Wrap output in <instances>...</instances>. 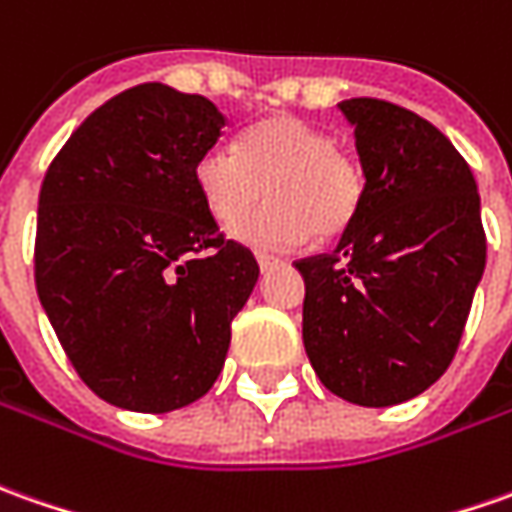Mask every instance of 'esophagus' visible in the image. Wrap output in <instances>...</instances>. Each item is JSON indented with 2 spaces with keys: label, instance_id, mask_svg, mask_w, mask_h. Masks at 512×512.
I'll return each mask as SVG.
<instances>
[{
  "label": "esophagus",
  "instance_id": "34e87169",
  "mask_svg": "<svg viewBox=\"0 0 512 512\" xmlns=\"http://www.w3.org/2000/svg\"><path fill=\"white\" fill-rule=\"evenodd\" d=\"M277 263H280L277 257H271V255H263V252H257V266H260V271L274 269Z\"/></svg>",
  "mask_w": 512,
  "mask_h": 512
}]
</instances>
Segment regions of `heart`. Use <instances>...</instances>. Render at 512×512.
Here are the masks:
<instances>
[{
  "label": "heart",
  "instance_id": "heart-1",
  "mask_svg": "<svg viewBox=\"0 0 512 512\" xmlns=\"http://www.w3.org/2000/svg\"><path fill=\"white\" fill-rule=\"evenodd\" d=\"M328 131L300 117H271L246 131L241 151L215 145L198 156L196 187L218 224H229L266 192L271 205L229 227L235 241L288 252L311 238L330 241L356 221L364 170L333 148Z\"/></svg>",
  "mask_w": 512,
  "mask_h": 512
}]
</instances>
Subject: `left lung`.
<instances>
[{
	"label": "left lung",
	"instance_id": "obj_1",
	"mask_svg": "<svg viewBox=\"0 0 512 512\" xmlns=\"http://www.w3.org/2000/svg\"><path fill=\"white\" fill-rule=\"evenodd\" d=\"M364 170L356 221L297 263L302 342L319 381L358 406L409 401L446 373L488 257L474 173L415 111L353 97Z\"/></svg>",
	"mask_w": 512,
	"mask_h": 512
}]
</instances>
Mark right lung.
Masks as SVG:
<instances>
[{
	"mask_svg": "<svg viewBox=\"0 0 512 512\" xmlns=\"http://www.w3.org/2000/svg\"><path fill=\"white\" fill-rule=\"evenodd\" d=\"M227 117L207 97L139 83L83 120L38 196L36 288L83 384L128 412L207 395L255 255L224 241L196 162Z\"/></svg>",
	"mask_w": 512,
	"mask_h": 512,
	"instance_id": "right-lung-1",
	"label": "right lung"
}]
</instances>
